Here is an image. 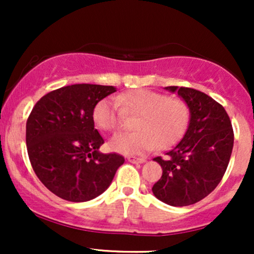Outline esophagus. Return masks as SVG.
<instances>
[{"mask_svg":"<svg viewBox=\"0 0 254 254\" xmlns=\"http://www.w3.org/2000/svg\"><path fill=\"white\" fill-rule=\"evenodd\" d=\"M127 161L131 162V164H144L145 159H139V157L135 156H127Z\"/></svg>","mask_w":254,"mask_h":254,"instance_id":"34e87169","label":"esophagus"}]
</instances>
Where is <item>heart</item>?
<instances>
[{"label":"heart","mask_w":254,"mask_h":254,"mask_svg":"<svg viewBox=\"0 0 254 254\" xmlns=\"http://www.w3.org/2000/svg\"><path fill=\"white\" fill-rule=\"evenodd\" d=\"M124 115L137 116L133 132L118 133L110 139L111 150L123 155H139L173 145L188 127L190 110L182 99L168 98L149 89H135L105 98L93 110L94 123L105 131L118 129Z\"/></svg>","instance_id":"obj_1"}]
</instances>
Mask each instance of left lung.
Masks as SVG:
<instances>
[{
  "mask_svg": "<svg viewBox=\"0 0 254 254\" xmlns=\"http://www.w3.org/2000/svg\"><path fill=\"white\" fill-rule=\"evenodd\" d=\"M177 93L190 110L188 130L165 159L154 157L162 177L154 196L168 205L186 206L202 200L222 179L232 155L234 133L222 105L205 93L188 87H165Z\"/></svg>",
  "mask_w": 254,
  "mask_h": 254,
  "instance_id": "obj_1",
  "label": "left lung"
}]
</instances>
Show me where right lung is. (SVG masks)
Listing matches in <instances>:
<instances>
[{"mask_svg": "<svg viewBox=\"0 0 254 254\" xmlns=\"http://www.w3.org/2000/svg\"><path fill=\"white\" fill-rule=\"evenodd\" d=\"M113 86L80 83L48 93L26 123V144L33 171L46 189L69 202L100 196L124 164L118 154H103L104 138L93 110L115 93Z\"/></svg>", "mask_w": 254, "mask_h": 254, "instance_id": "1", "label": "right lung"}]
</instances>
